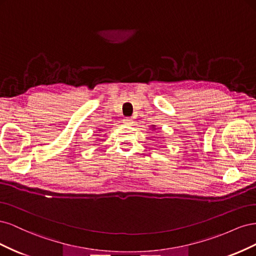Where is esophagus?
Masks as SVG:
<instances>
[{"label":"esophagus","instance_id":"esophagus-1","mask_svg":"<svg viewBox=\"0 0 256 256\" xmlns=\"http://www.w3.org/2000/svg\"><path fill=\"white\" fill-rule=\"evenodd\" d=\"M124 122H125L127 126H131V125H132V124H134V120H132V118H127L124 120Z\"/></svg>","mask_w":256,"mask_h":256}]
</instances>
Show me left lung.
Listing matches in <instances>:
<instances>
[{"label":"left lung","instance_id":"8db88e82","mask_svg":"<svg viewBox=\"0 0 256 256\" xmlns=\"http://www.w3.org/2000/svg\"><path fill=\"white\" fill-rule=\"evenodd\" d=\"M152 128H154V127H152Z\"/></svg>","mask_w":256,"mask_h":256}]
</instances>
